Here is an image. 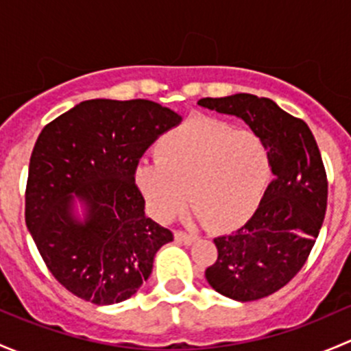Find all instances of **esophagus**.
<instances>
[{
  "label": "esophagus",
  "mask_w": 351,
  "mask_h": 351,
  "mask_svg": "<svg viewBox=\"0 0 351 351\" xmlns=\"http://www.w3.org/2000/svg\"><path fill=\"white\" fill-rule=\"evenodd\" d=\"M175 239L180 243H185V244H192L197 239V236L189 234V232H183V231H176L175 232Z\"/></svg>",
  "instance_id": "1"
}]
</instances>
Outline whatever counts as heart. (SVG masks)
Segmentation results:
<instances>
[{
    "label": "heart",
    "mask_w": 351,
    "mask_h": 351,
    "mask_svg": "<svg viewBox=\"0 0 351 351\" xmlns=\"http://www.w3.org/2000/svg\"><path fill=\"white\" fill-rule=\"evenodd\" d=\"M271 176L270 149L253 130L208 117H193L159 139L156 161L139 165L136 182L147 210L168 222L185 207L208 228L229 229L246 221Z\"/></svg>",
    "instance_id": "obj_1"
}]
</instances>
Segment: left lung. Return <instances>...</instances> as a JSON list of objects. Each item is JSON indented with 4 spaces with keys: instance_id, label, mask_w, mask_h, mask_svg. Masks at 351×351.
Segmentation results:
<instances>
[{
    "instance_id": "1",
    "label": "left lung",
    "mask_w": 351,
    "mask_h": 351,
    "mask_svg": "<svg viewBox=\"0 0 351 351\" xmlns=\"http://www.w3.org/2000/svg\"><path fill=\"white\" fill-rule=\"evenodd\" d=\"M198 105L244 120L270 149L275 178L250 221L214 239L217 260L205 270L208 285L229 299H263L299 274L323 226L328 180L319 147L307 123L270 98L238 93Z\"/></svg>"
}]
</instances>
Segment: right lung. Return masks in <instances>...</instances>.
<instances>
[{
  "label": "right lung",
  "mask_w": 351,
  "mask_h": 351,
  "mask_svg": "<svg viewBox=\"0 0 351 351\" xmlns=\"http://www.w3.org/2000/svg\"><path fill=\"white\" fill-rule=\"evenodd\" d=\"M182 122L149 100H86L42 129L28 166L25 222L56 280L98 306L122 302L153 271L173 232L144 214L136 169ZM81 201L80 219L73 205Z\"/></svg>",
  "instance_id": "right-lung-1"
}]
</instances>
